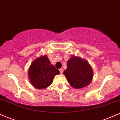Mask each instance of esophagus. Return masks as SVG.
<instances>
[{
  "instance_id": "obj_1",
  "label": "esophagus",
  "mask_w": 120,
  "mask_h": 120,
  "mask_svg": "<svg viewBox=\"0 0 120 120\" xmlns=\"http://www.w3.org/2000/svg\"><path fill=\"white\" fill-rule=\"evenodd\" d=\"M60 74H63V69H62V68H60Z\"/></svg>"
}]
</instances>
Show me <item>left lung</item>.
<instances>
[{
	"mask_svg": "<svg viewBox=\"0 0 120 120\" xmlns=\"http://www.w3.org/2000/svg\"><path fill=\"white\" fill-rule=\"evenodd\" d=\"M64 74L68 83L76 89L88 86L94 77L93 70L87 60L75 56L68 60Z\"/></svg>",
	"mask_w": 120,
	"mask_h": 120,
	"instance_id": "left-lung-1",
	"label": "left lung"
}]
</instances>
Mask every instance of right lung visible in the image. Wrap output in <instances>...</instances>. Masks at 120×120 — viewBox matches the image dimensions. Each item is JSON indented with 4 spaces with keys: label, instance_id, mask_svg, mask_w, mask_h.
Listing matches in <instances>:
<instances>
[{
    "label": "right lung",
    "instance_id": "right-lung-1",
    "mask_svg": "<svg viewBox=\"0 0 120 120\" xmlns=\"http://www.w3.org/2000/svg\"><path fill=\"white\" fill-rule=\"evenodd\" d=\"M60 71L55 67L46 55L39 56L32 62L28 70V77L31 84L37 89H45L53 83Z\"/></svg>",
    "mask_w": 120,
    "mask_h": 120
}]
</instances>
